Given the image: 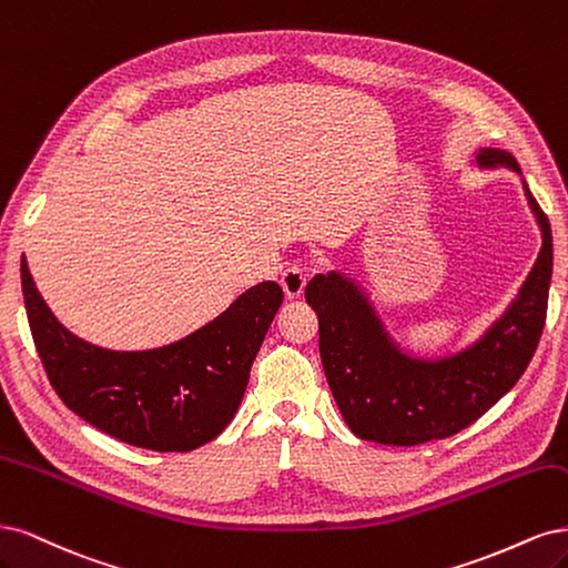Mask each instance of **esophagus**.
<instances>
[{"mask_svg": "<svg viewBox=\"0 0 568 568\" xmlns=\"http://www.w3.org/2000/svg\"><path fill=\"white\" fill-rule=\"evenodd\" d=\"M281 287H283V292H285V297H287V300H300V297H302V292H304V287H306V273H304V268H300V266H290L287 271H283V276H281Z\"/></svg>", "mask_w": 568, "mask_h": 568, "instance_id": "obj_1", "label": "esophagus"}]
</instances>
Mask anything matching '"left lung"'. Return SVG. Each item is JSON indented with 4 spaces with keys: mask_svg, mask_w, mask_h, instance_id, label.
Instances as JSON below:
<instances>
[{
    "mask_svg": "<svg viewBox=\"0 0 568 568\" xmlns=\"http://www.w3.org/2000/svg\"><path fill=\"white\" fill-rule=\"evenodd\" d=\"M481 170L505 168L521 176L519 162L498 149H479ZM524 195L540 226L542 247L519 295L465 349L423 358L400 349L375 304L339 271L318 273L304 297L318 316L323 371L349 429L365 442L417 446L453 436L498 404L536 354L552 281V231L545 212Z\"/></svg>",
    "mask_w": 568,
    "mask_h": 568,
    "instance_id": "obj_1",
    "label": "left lung"
}]
</instances>
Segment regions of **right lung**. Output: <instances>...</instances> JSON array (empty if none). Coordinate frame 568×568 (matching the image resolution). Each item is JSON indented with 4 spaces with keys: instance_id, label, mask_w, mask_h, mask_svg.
Here are the masks:
<instances>
[{
    "instance_id": "add662e5",
    "label": "right lung",
    "mask_w": 568,
    "mask_h": 568,
    "mask_svg": "<svg viewBox=\"0 0 568 568\" xmlns=\"http://www.w3.org/2000/svg\"><path fill=\"white\" fill-rule=\"evenodd\" d=\"M21 283L34 346L63 404L120 442L160 453L193 450L224 432L283 304L281 285L264 281L184 339L145 352H113L61 325L26 257Z\"/></svg>"
}]
</instances>
